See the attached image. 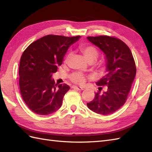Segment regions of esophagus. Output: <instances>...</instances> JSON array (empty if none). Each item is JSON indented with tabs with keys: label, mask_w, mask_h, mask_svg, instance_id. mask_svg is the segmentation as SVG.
I'll use <instances>...</instances> for the list:
<instances>
[{
	"label": "esophagus",
	"mask_w": 152,
	"mask_h": 152,
	"mask_svg": "<svg viewBox=\"0 0 152 152\" xmlns=\"http://www.w3.org/2000/svg\"><path fill=\"white\" fill-rule=\"evenodd\" d=\"M72 88H73V89H74L80 90V91H82V90L84 89H83V88H82V87H80V86H72Z\"/></svg>",
	"instance_id": "obj_1"
}]
</instances>
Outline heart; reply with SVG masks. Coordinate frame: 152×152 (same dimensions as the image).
Here are the masks:
<instances>
[{"mask_svg":"<svg viewBox=\"0 0 152 152\" xmlns=\"http://www.w3.org/2000/svg\"><path fill=\"white\" fill-rule=\"evenodd\" d=\"M79 50L89 63L94 62L99 56L98 51L95 47L92 46H82L79 48ZM69 56L70 54L68 55L66 59ZM70 80L74 83H78V84H83L85 82V77L81 73L72 74L70 76Z\"/></svg>","mask_w":152,"mask_h":152,"instance_id":"obj_1","label":"heart"}]
</instances>
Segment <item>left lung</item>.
<instances>
[{"label": "left lung", "instance_id": "obj_1", "mask_svg": "<svg viewBox=\"0 0 152 152\" xmlns=\"http://www.w3.org/2000/svg\"><path fill=\"white\" fill-rule=\"evenodd\" d=\"M87 38L104 54L106 74L96 85L107 86V91L101 93L99 89L94 99L87 106L97 114H110L120 108L127 100L137 73L133 56L129 48L118 38L108 36Z\"/></svg>", "mask_w": 152, "mask_h": 152}]
</instances>
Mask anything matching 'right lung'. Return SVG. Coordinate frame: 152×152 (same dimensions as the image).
<instances>
[{"instance_id":"right-lung-1","label":"right lung","mask_w":152,"mask_h":152,"mask_svg":"<svg viewBox=\"0 0 152 152\" xmlns=\"http://www.w3.org/2000/svg\"><path fill=\"white\" fill-rule=\"evenodd\" d=\"M80 36L46 35L33 42L24 51L19 68V88L25 104L39 115H48L59 109L70 87L56 84L52 79L71 45Z\"/></svg>"}]
</instances>
